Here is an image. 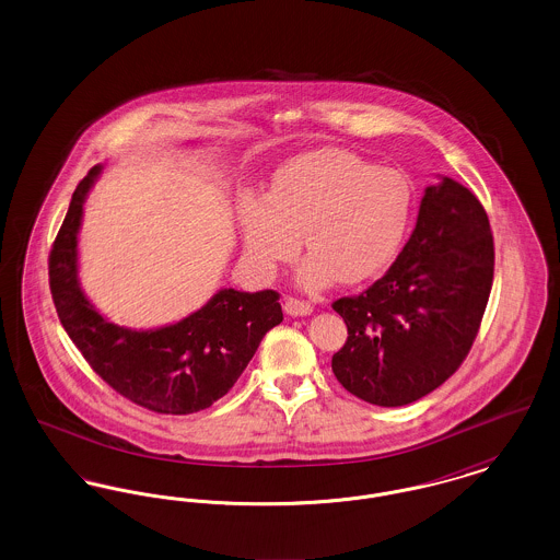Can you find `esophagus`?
Wrapping results in <instances>:
<instances>
[{"label": "esophagus", "mask_w": 560, "mask_h": 560, "mask_svg": "<svg viewBox=\"0 0 560 560\" xmlns=\"http://www.w3.org/2000/svg\"><path fill=\"white\" fill-rule=\"evenodd\" d=\"M283 311L290 317H308L313 313V306L308 302H304V300H298V298H285Z\"/></svg>", "instance_id": "esophagus-1"}]
</instances>
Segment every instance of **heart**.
I'll return each mask as SVG.
<instances>
[{
  "label": "heart",
  "mask_w": 560,
  "mask_h": 560,
  "mask_svg": "<svg viewBox=\"0 0 560 560\" xmlns=\"http://www.w3.org/2000/svg\"><path fill=\"white\" fill-rule=\"evenodd\" d=\"M416 210V188L397 167H382L347 149H319L285 161L267 197L237 206L249 265L265 279L311 252L298 285L320 290L334 281L361 283L395 262Z\"/></svg>",
  "instance_id": "obj_1"
}]
</instances>
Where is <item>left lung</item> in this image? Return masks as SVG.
Here are the masks:
<instances>
[{
    "label": "left lung",
    "mask_w": 560,
    "mask_h": 560,
    "mask_svg": "<svg viewBox=\"0 0 560 560\" xmlns=\"http://www.w3.org/2000/svg\"><path fill=\"white\" fill-rule=\"evenodd\" d=\"M493 235L472 190H424L402 252L368 292L331 306L348 327L331 370L350 395L400 407L439 388L472 347L493 283Z\"/></svg>",
    "instance_id": "obj_1"
}]
</instances>
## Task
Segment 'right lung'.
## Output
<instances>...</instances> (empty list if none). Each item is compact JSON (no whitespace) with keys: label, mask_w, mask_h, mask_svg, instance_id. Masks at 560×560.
<instances>
[{"label":"right lung","mask_w":560,"mask_h":560,"mask_svg":"<svg viewBox=\"0 0 560 560\" xmlns=\"http://www.w3.org/2000/svg\"><path fill=\"white\" fill-rule=\"evenodd\" d=\"M81 180L50 252V290L65 331L113 390L158 413L187 416L224 397L252 361L268 329L283 320L279 293L218 290L178 323L132 329L108 320L81 290L78 267L83 203L98 180Z\"/></svg>","instance_id":"right-lung-1"}]
</instances>
